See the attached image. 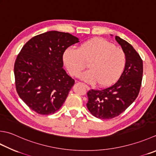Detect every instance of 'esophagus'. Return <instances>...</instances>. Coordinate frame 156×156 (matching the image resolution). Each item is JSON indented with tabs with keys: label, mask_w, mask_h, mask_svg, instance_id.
Wrapping results in <instances>:
<instances>
[{
	"label": "esophagus",
	"mask_w": 156,
	"mask_h": 156,
	"mask_svg": "<svg viewBox=\"0 0 156 156\" xmlns=\"http://www.w3.org/2000/svg\"><path fill=\"white\" fill-rule=\"evenodd\" d=\"M78 83H79V84H82V85H83V86H84V87H86V88H87V90H89V89H90V87H88V85H87V84H84V83H82V82H78Z\"/></svg>",
	"instance_id": "esophagus-1"
}]
</instances>
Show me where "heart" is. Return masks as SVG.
Wrapping results in <instances>:
<instances>
[{"label": "heart", "mask_w": 156, "mask_h": 156, "mask_svg": "<svg viewBox=\"0 0 156 156\" xmlns=\"http://www.w3.org/2000/svg\"><path fill=\"white\" fill-rule=\"evenodd\" d=\"M63 63L70 74L78 76L88 63L90 69L80 75L82 80L107 87L114 83L122 74L126 57L121 48L102 38L90 39L79 48L69 47L63 55Z\"/></svg>", "instance_id": "obj_1"}]
</instances>
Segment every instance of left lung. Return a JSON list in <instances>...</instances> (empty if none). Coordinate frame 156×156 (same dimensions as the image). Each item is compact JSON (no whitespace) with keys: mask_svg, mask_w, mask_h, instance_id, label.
<instances>
[{"mask_svg":"<svg viewBox=\"0 0 156 156\" xmlns=\"http://www.w3.org/2000/svg\"><path fill=\"white\" fill-rule=\"evenodd\" d=\"M126 57V63L119 80L112 86L87 93V108L94 117L112 119L118 116L138 97L143 78V60L133 46L115 36Z\"/></svg>","mask_w":156,"mask_h":156,"instance_id":"8db88e82","label":"left lung"}]
</instances>
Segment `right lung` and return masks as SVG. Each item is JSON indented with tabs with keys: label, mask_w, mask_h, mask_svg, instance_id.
<instances>
[{
	"label": "right lung",
	"mask_w": 156,
	"mask_h": 156,
	"mask_svg": "<svg viewBox=\"0 0 156 156\" xmlns=\"http://www.w3.org/2000/svg\"><path fill=\"white\" fill-rule=\"evenodd\" d=\"M79 39L69 33L49 31L35 36L23 45L15 60L17 94L38 114L59 110L75 81L63 69V55Z\"/></svg>",
	"instance_id": "obj_1"
}]
</instances>
